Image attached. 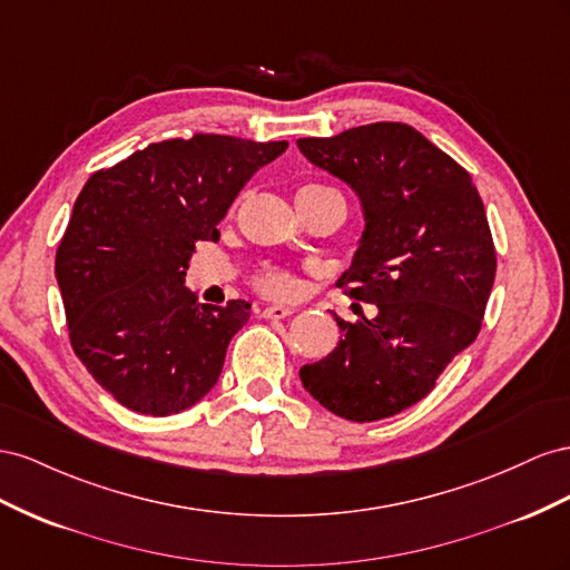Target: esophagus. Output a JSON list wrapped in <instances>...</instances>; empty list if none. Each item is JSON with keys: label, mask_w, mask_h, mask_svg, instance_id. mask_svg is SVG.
<instances>
[{"label": "esophagus", "mask_w": 570, "mask_h": 570, "mask_svg": "<svg viewBox=\"0 0 570 570\" xmlns=\"http://www.w3.org/2000/svg\"><path fill=\"white\" fill-rule=\"evenodd\" d=\"M294 315V311L291 307H284V305H267L263 311V317L267 320H284V317H291Z\"/></svg>", "instance_id": "esophagus-1"}]
</instances>
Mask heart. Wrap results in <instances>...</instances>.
<instances>
[{
	"label": "heart",
	"instance_id": "b5f03b06",
	"mask_svg": "<svg viewBox=\"0 0 570 570\" xmlns=\"http://www.w3.org/2000/svg\"><path fill=\"white\" fill-rule=\"evenodd\" d=\"M305 188H324V186H305ZM255 286L257 291H263L265 296H276V298H288L296 294V279L291 276L286 269H263L255 276Z\"/></svg>",
	"mask_w": 570,
	"mask_h": 570
}]
</instances>
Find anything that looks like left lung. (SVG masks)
Returning <instances> with one entry per match:
<instances>
[{"label": "left lung", "mask_w": 570, "mask_h": 570, "mask_svg": "<svg viewBox=\"0 0 570 570\" xmlns=\"http://www.w3.org/2000/svg\"><path fill=\"white\" fill-rule=\"evenodd\" d=\"M298 148L361 198L365 232L338 286L377 305L372 320L334 317L344 336L301 367V382L338 417H392L425 399L480 334L497 274L482 198L459 161L409 124L355 126Z\"/></svg>", "instance_id": "left-lung-1"}]
</instances>
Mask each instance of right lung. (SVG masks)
<instances>
[{
  "label": "right lung",
  "instance_id": "add662e5",
  "mask_svg": "<svg viewBox=\"0 0 570 570\" xmlns=\"http://www.w3.org/2000/svg\"><path fill=\"white\" fill-rule=\"evenodd\" d=\"M288 148L195 134L95 171L76 198L55 274L69 338L95 382L126 409L165 417L222 375L250 303H195L184 286L195 240H217L248 178Z\"/></svg>",
  "mask_w": 570,
  "mask_h": 570
}]
</instances>
